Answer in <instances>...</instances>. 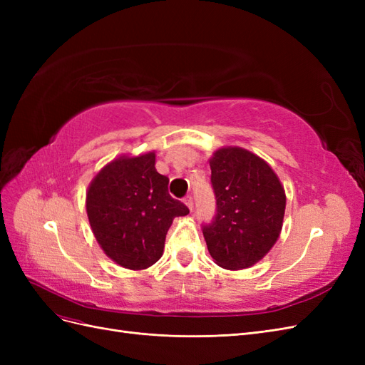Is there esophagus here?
<instances>
[{
	"label": "esophagus",
	"instance_id": "1",
	"mask_svg": "<svg viewBox=\"0 0 365 365\" xmlns=\"http://www.w3.org/2000/svg\"><path fill=\"white\" fill-rule=\"evenodd\" d=\"M184 204L189 207V210L192 212V210H193V197L192 196H185L184 197Z\"/></svg>",
	"mask_w": 365,
	"mask_h": 365
}]
</instances>
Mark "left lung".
<instances>
[{
  "label": "left lung",
  "instance_id": "8db88e82",
  "mask_svg": "<svg viewBox=\"0 0 365 365\" xmlns=\"http://www.w3.org/2000/svg\"><path fill=\"white\" fill-rule=\"evenodd\" d=\"M216 216L202 227L210 256L220 268L245 269L277 242L286 195L271 165L247 149L225 146L210 158Z\"/></svg>",
  "mask_w": 365,
  "mask_h": 365
}]
</instances>
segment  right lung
<instances>
[{"mask_svg": "<svg viewBox=\"0 0 365 365\" xmlns=\"http://www.w3.org/2000/svg\"><path fill=\"white\" fill-rule=\"evenodd\" d=\"M168 185V176L155 169L153 150L114 158L88 185L86 215L93 235L120 267L140 271L157 263L173 219L189 215Z\"/></svg>", "mask_w": 365, "mask_h": 365, "instance_id": "add662e5", "label": "right lung"}]
</instances>
